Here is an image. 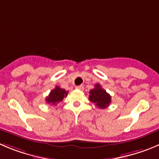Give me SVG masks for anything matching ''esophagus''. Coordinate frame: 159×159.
<instances>
[{"mask_svg":"<svg viewBox=\"0 0 159 159\" xmlns=\"http://www.w3.org/2000/svg\"><path fill=\"white\" fill-rule=\"evenodd\" d=\"M76 89H77L82 91V90H84V86H83V85H78V86H76Z\"/></svg>","mask_w":159,"mask_h":159,"instance_id":"1","label":"esophagus"}]
</instances>
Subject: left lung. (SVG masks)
Returning a JSON list of instances; mask_svg holds the SVG:
<instances>
[{
  "mask_svg": "<svg viewBox=\"0 0 159 159\" xmlns=\"http://www.w3.org/2000/svg\"><path fill=\"white\" fill-rule=\"evenodd\" d=\"M90 101L95 103L96 107L101 109H105L111 102V96L103 89L100 84H95V88L89 91Z\"/></svg>",
  "mask_w": 159,
  "mask_h": 159,
  "instance_id": "left-lung-1",
  "label": "left lung"
}]
</instances>
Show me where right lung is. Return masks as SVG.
Masks as SVG:
<instances>
[{
	"mask_svg": "<svg viewBox=\"0 0 159 159\" xmlns=\"http://www.w3.org/2000/svg\"><path fill=\"white\" fill-rule=\"evenodd\" d=\"M68 92L59 86H56L54 89L50 92L49 95L46 97L45 100L48 103L52 105H56L58 103L61 102L63 98L66 97Z\"/></svg>",
	"mask_w": 159,
	"mask_h": 159,
	"instance_id": "obj_1",
	"label": "right lung"
}]
</instances>
